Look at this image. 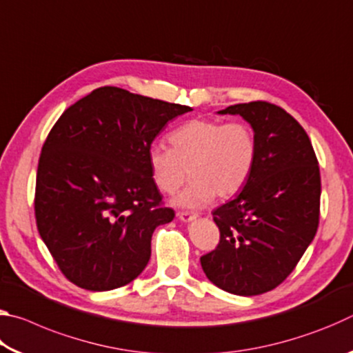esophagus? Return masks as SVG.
<instances>
[{
  "mask_svg": "<svg viewBox=\"0 0 353 353\" xmlns=\"http://www.w3.org/2000/svg\"><path fill=\"white\" fill-rule=\"evenodd\" d=\"M177 216H179V219L183 221V223H190V221L196 219V214L190 213V212H179Z\"/></svg>",
  "mask_w": 353,
  "mask_h": 353,
  "instance_id": "esophagus-1",
  "label": "esophagus"
}]
</instances>
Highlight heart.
Returning a JSON list of instances; mask_svg holds the SVG:
<instances>
[{
	"instance_id": "1",
	"label": "heart",
	"mask_w": 353,
	"mask_h": 353,
	"mask_svg": "<svg viewBox=\"0 0 353 353\" xmlns=\"http://www.w3.org/2000/svg\"><path fill=\"white\" fill-rule=\"evenodd\" d=\"M171 143L172 148L151 145L148 162L165 194H174L190 176L194 179L177 201L183 207H204L214 196L225 199L236 194L256 160V137L244 121L191 119L171 134Z\"/></svg>"
}]
</instances>
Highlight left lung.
Masks as SVG:
<instances>
[{
    "mask_svg": "<svg viewBox=\"0 0 353 353\" xmlns=\"http://www.w3.org/2000/svg\"><path fill=\"white\" fill-rule=\"evenodd\" d=\"M256 137V160L241 193L213 212L214 250L201 256L218 288L256 296L283 282L313 241L319 225L321 174L303 128L268 101L229 105Z\"/></svg>",
    "mask_w": 353,
    "mask_h": 353,
    "instance_id": "obj_1",
    "label": "left lung"
}]
</instances>
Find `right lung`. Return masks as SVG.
Returning <instances> with one entry per match:
<instances>
[{
    "instance_id": "obj_1",
    "label": "right lung",
    "mask_w": 353,
    "mask_h": 353,
    "mask_svg": "<svg viewBox=\"0 0 353 353\" xmlns=\"http://www.w3.org/2000/svg\"><path fill=\"white\" fill-rule=\"evenodd\" d=\"M190 110L105 85L52 126L39 159L35 223L71 283L109 291L145 270L155 227L176 216L163 205L148 151L170 119Z\"/></svg>"
}]
</instances>
